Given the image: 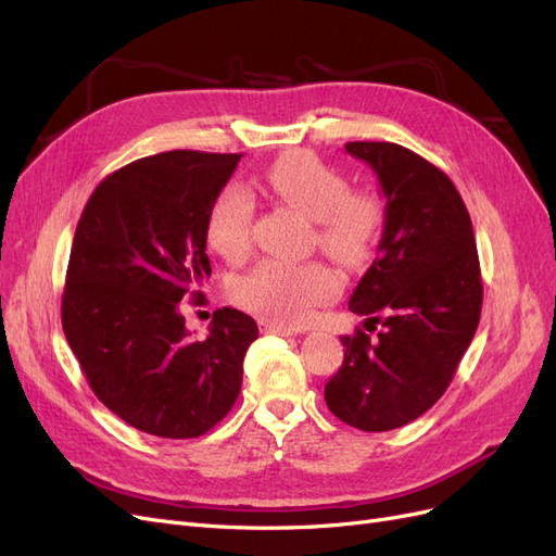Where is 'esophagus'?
<instances>
[{
  "mask_svg": "<svg viewBox=\"0 0 556 556\" xmlns=\"http://www.w3.org/2000/svg\"><path fill=\"white\" fill-rule=\"evenodd\" d=\"M262 331L268 333V336H292L296 329L278 325V323H271V319H264V323H262Z\"/></svg>",
  "mask_w": 556,
  "mask_h": 556,
  "instance_id": "obj_1",
  "label": "esophagus"
}]
</instances>
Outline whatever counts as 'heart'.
I'll return each instance as SVG.
<instances>
[{
    "label": "heart",
    "mask_w": 556,
    "mask_h": 556,
    "mask_svg": "<svg viewBox=\"0 0 556 556\" xmlns=\"http://www.w3.org/2000/svg\"><path fill=\"white\" fill-rule=\"evenodd\" d=\"M262 185L285 204L313 220V243L331 260L359 268L374 257L384 227V201L371 188H350L345 174L306 150H292L266 166ZM250 194L227 185L211 201L204 220L208 248L223 260L248 255L252 237ZM341 276L325 262L262 260L231 285L239 306L271 323L294 327L306 323L317 306L341 292Z\"/></svg>",
    "instance_id": "obj_1"
}]
</instances>
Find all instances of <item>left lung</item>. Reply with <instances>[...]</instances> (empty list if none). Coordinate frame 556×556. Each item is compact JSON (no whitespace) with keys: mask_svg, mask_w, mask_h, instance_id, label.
I'll use <instances>...</instances> for the list:
<instances>
[{"mask_svg":"<svg viewBox=\"0 0 556 556\" xmlns=\"http://www.w3.org/2000/svg\"><path fill=\"white\" fill-rule=\"evenodd\" d=\"M384 192L380 255L350 311L368 336H343V364L325 387L329 410L359 431H390L427 413L450 387L482 311L473 225L445 172L390 141H350Z\"/></svg>","mask_w":556,"mask_h":556,"instance_id":"obj_1","label":"left lung"}]
</instances>
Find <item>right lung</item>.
<instances>
[{
    "mask_svg": "<svg viewBox=\"0 0 556 556\" xmlns=\"http://www.w3.org/2000/svg\"><path fill=\"white\" fill-rule=\"evenodd\" d=\"M243 153L172 150L109 174L74 233L62 329L94 396L134 429L197 439L231 410L257 325L213 313L192 341L180 301L211 276L204 220Z\"/></svg>",
    "mask_w": 556,
    "mask_h": 556,
    "instance_id": "add662e5",
    "label": "right lung"
}]
</instances>
